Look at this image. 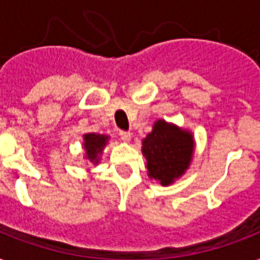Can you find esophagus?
I'll use <instances>...</instances> for the list:
<instances>
[{
  "instance_id": "1",
  "label": "esophagus",
  "mask_w": 260,
  "mask_h": 260,
  "mask_svg": "<svg viewBox=\"0 0 260 260\" xmlns=\"http://www.w3.org/2000/svg\"><path fill=\"white\" fill-rule=\"evenodd\" d=\"M120 139H121L122 142L128 143L131 140V138H132V135L129 134V132H125V131H120Z\"/></svg>"
}]
</instances>
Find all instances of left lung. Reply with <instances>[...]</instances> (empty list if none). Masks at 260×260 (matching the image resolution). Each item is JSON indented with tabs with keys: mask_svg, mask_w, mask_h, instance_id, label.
<instances>
[{
	"mask_svg": "<svg viewBox=\"0 0 260 260\" xmlns=\"http://www.w3.org/2000/svg\"><path fill=\"white\" fill-rule=\"evenodd\" d=\"M142 152L146 158L150 179L170 186L186 173L193 160V134L173 122L159 118L152 131L143 139Z\"/></svg>",
	"mask_w": 260,
	"mask_h": 260,
	"instance_id": "obj_1",
	"label": "left lung"
}]
</instances>
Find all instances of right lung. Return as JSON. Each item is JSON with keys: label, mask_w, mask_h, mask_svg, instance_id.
<instances>
[{"label": "right lung", "mask_w": 260, "mask_h": 260, "mask_svg": "<svg viewBox=\"0 0 260 260\" xmlns=\"http://www.w3.org/2000/svg\"><path fill=\"white\" fill-rule=\"evenodd\" d=\"M109 135L104 134H90L83 135V150H85V155L83 158L86 159L89 163L93 165H98L101 160V155L104 152V148L106 147L108 142H109Z\"/></svg>", "instance_id": "1"}]
</instances>
